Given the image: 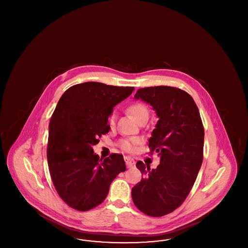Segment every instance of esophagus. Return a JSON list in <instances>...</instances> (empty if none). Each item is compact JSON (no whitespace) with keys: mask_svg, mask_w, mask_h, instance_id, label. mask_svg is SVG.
I'll return each instance as SVG.
<instances>
[{"mask_svg":"<svg viewBox=\"0 0 248 248\" xmlns=\"http://www.w3.org/2000/svg\"><path fill=\"white\" fill-rule=\"evenodd\" d=\"M124 161H125V164H126V166L128 167V168H131V167H133V166H135V160L133 159V158H131V157H128V156H126V157H124Z\"/></svg>","mask_w":248,"mask_h":248,"instance_id":"34e87169","label":"esophagus"}]
</instances>
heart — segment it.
Instances as JSON below:
<instances>
[{
  "mask_svg": "<svg viewBox=\"0 0 248 248\" xmlns=\"http://www.w3.org/2000/svg\"><path fill=\"white\" fill-rule=\"evenodd\" d=\"M127 110L138 123H140L142 121H147L150 115L149 108L141 102H136L131 104L127 108ZM115 121H116V113L112 111L108 118V125L110 127H113L115 125ZM139 143H140L139 139L132 138V139H126L122 140L120 143V146L124 152H133Z\"/></svg>",
  "mask_w": 248,
  "mask_h": 248,
  "instance_id": "heart-1",
  "label": "heart"
}]
</instances>
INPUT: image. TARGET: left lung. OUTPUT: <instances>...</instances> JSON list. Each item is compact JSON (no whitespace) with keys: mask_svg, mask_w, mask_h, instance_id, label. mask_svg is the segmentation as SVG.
Returning <instances> with one entry per match:
<instances>
[{"mask_svg":"<svg viewBox=\"0 0 248 248\" xmlns=\"http://www.w3.org/2000/svg\"><path fill=\"white\" fill-rule=\"evenodd\" d=\"M135 98L150 103L159 117L149 148L161 160L156 169L137 163L144 177L132 189V199L142 213L163 217L183 203L196 180L203 158V125L193 98L177 87H144Z\"/></svg>","mask_w":248,"mask_h":248,"instance_id":"8db88e82","label":"left lung"}]
</instances>
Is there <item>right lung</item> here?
<instances>
[{
	"mask_svg": "<svg viewBox=\"0 0 248 248\" xmlns=\"http://www.w3.org/2000/svg\"><path fill=\"white\" fill-rule=\"evenodd\" d=\"M134 87L97 82L78 83L62 94L49 123V172L60 198L71 208L88 211L106 199L109 186L125 171L124 157L99 159L93 146L109 131L108 115Z\"/></svg>",
	"mask_w": 248,
	"mask_h": 248,
	"instance_id": "obj_1",
	"label": "right lung"
}]
</instances>
